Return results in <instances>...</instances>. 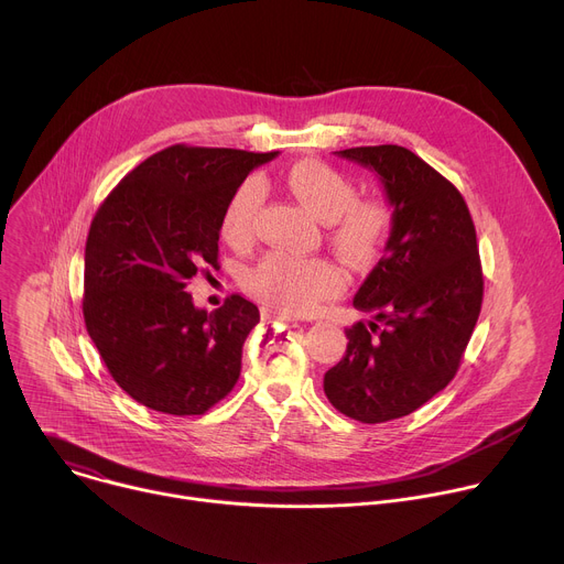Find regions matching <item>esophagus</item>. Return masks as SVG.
<instances>
[{
  "mask_svg": "<svg viewBox=\"0 0 564 564\" xmlns=\"http://www.w3.org/2000/svg\"><path fill=\"white\" fill-rule=\"evenodd\" d=\"M263 316L265 318H279V321H296V316L294 314H290V312H281V310H263Z\"/></svg>",
  "mask_w": 564,
  "mask_h": 564,
  "instance_id": "esophagus-1",
  "label": "esophagus"
}]
</instances>
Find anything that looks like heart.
I'll return each mask as SVG.
<instances>
[{
    "label": "heart",
    "mask_w": 564,
    "mask_h": 564,
    "mask_svg": "<svg viewBox=\"0 0 564 564\" xmlns=\"http://www.w3.org/2000/svg\"><path fill=\"white\" fill-rule=\"evenodd\" d=\"M283 189L318 220L330 223V240L355 268L372 265L392 227V212L379 198H357L355 181L321 160H299L281 178ZM261 189L240 185L220 218V234L231 246H246L254 236ZM346 272L326 259H299L274 252L250 274L248 288L268 305L292 314L312 312L321 301L346 288Z\"/></svg>",
    "instance_id": "obj_1"
}]
</instances>
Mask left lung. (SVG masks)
<instances>
[{"label":"left lung","mask_w":564,"mask_h":564,"mask_svg":"<svg viewBox=\"0 0 564 564\" xmlns=\"http://www.w3.org/2000/svg\"><path fill=\"white\" fill-rule=\"evenodd\" d=\"M375 172L392 207L386 254L355 294L368 324L346 328L324 377L330 404L364 424L411 415L455 377L477 324L485 279L462 194L406 147L335 151Z\"/></svg>","instance_id":"obj_1"}]
</instances>
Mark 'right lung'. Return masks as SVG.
<instances>
[{
  "instance_id": "obj_1",
  "label": "right lung",
  "mask_w": 564,
  "mask_h": 564,
  "mask_svg": "<svg viewBox=\"0 0 564 564\" xmlns=\"http://www.w3.org/2000/svg\"><path fill=\"white\" fill-rule=\"evenodd\" d=\"M276 155L174 144L129 172L96 212L85 250V324L138 404L203 415L238 381L259 307L231 294L207 312L185 290L216 265L231 194Z\"/></svg>"
}]
</instances>
